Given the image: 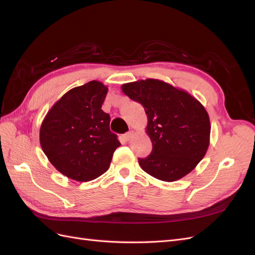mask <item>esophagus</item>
I'll return each instance as SVG.
<instances>
[{
  "label": "esophagus",
  "instance_id": "esophagus-1",
  "mask_svg": "<svg viewBox=\"0 0 255 255\" xmlns=\"http://www.w3.org/2000/svg\"><path fill=\"white\" fill-rule=\"evenodd\" d=\"M133 135H134V133L132 132V130H130V132H128V133H126L125 135H123V138H125V140H129L130 138L133 137Z\"/></svg>",
  "mask_w": 255,
  "mask_h": 255
}]
</instances>
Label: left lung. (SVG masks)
Instances as JSON below:
<instances>
[{
    "mask_svg": "<svg viewBox=\"0 0 255 255\" xmlns=\"http://www.w3.org/2000/svg\"><path fill=\"white\" fill-rule=\"evenodd\" d=\"M122 91L140 103L148 117L152 141L148 157L138 158L143 171L174 182L194 170L210 144L211 123L204 106L188 92L159 80L122 85Z\"/></svg>",
    "mask_w": 255,
    "mask_h": 255,
    "instance_id": "1",
    "label": "left lung"
}]
</instances>
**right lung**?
Listing matches in <instances>:
<instances>
[{"label": "right lung", "instance_id": "add662e5", "mask_svg": "<svg viewBox=\"0 0 255 255\" xmlns=\"http://www.w3.org/2000/svg\"><path fill=\"white\" fill-rule=\"evenodd\" d=\"M107 87L91 81L69 90L45 116L40 144L51 164L72 180L87 182L109 169L121 145L101 107Z\"/></svg>", "mask_w": 255, "mask_h": 255}]
</instances>
